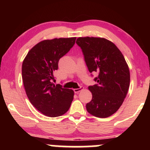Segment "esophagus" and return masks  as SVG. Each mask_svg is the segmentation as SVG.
Masks as SVG:
<instances>
[{
	"mask_svg": "<svg viewBox=\"0 0 150 150\" xmlns=\"http://www.w3.org/2000/svg\"><path fill=\"white\" fill-rule=\"evenodd\" d=\"M82 89V87H80V88H77V89H74V92H75V93H78L80 92Z\"/></svg>",
	"mask_w": 150,
	"mask_h": 150,
	"instance_id": "1",
	"label": "esophagus"
}]
</instances>
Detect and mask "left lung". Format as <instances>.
I'll return each mask as SVG.
<instances>
[{
	"label": "left lung",
	"instance_id": "8db88e82",
	"mask_svg": "<svg viewBox=\"0 0 150 150\" xmlns=\"http://www.w3.org/2000/svg\"><path fill=\"white\" fill-rule=\"evenodd\" d=\"M89 73H97V85L89 86L92 99L86 104L88 113L107 118L123 104L130 86V70L124 56L111 41L101 37H79Z\"/></svg>",
	"mask_w": 150,
	"mask_h": 150
}]
</instances>
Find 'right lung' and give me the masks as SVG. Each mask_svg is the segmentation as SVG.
I'll return each instance as SVG.
<instances>
[{
	"mask_svg": "<svg viewBox=\"0 0 150 150\" xmlns=\"http://www.w3.org/2000/svg\"><path fill=\"white\" fill-rule=\"evenodd\" d=\"M75 39L55 38L42 41L30 49L22 63V81L27 97L46 116H62L68 111L73 100V89L55 85L52 80L60 58L73 47Z\"/></svg>",
	"mask_w": 150,
	"mask_h": 150,
	"instance_id": "obj_1",
	"label": "right lung"
}]
</instances>
